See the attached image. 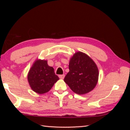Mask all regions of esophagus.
<instances>
[{"label":"esophagus","instance_id":"esophagus-1","mask_svg":"<svg viewBox=\"0 0 130 130\" xmlns=\"http://www.w3.org/2000/svg\"><path fill=\"white\" fill-rule=\"evenodd\" d=\"M58 76H59V77H60V78H61V79H63L64 76H65V75H64V74H63V75H59Z\"/></svg>","mask_w":130,"mask_h":130}]
</instances>
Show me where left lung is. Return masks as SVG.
<instances>
[{
  "instance_id": "1",
  "label": "left lung",
  "mask_w": 130,
  "mask_h": 130,
  "mask_svg": "<svg viewBox=\"0 0 130 130\" xmlns=\"http://www.w3.org/2000/svg\"><path fill=\"white\" fill-rule=\"evenodd\" d=\"M69 69L64 81L73 92L83 95L95 87L99 70L95 63L87 54L81 52L75 53L70 59Z\"/></svg>"
}]
</instances>
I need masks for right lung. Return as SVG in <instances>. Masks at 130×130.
<instances>
[{"instance_id": "1", "label": "right lung", "mask_w": 130, "mask_h": 130, "mask_svg": "<svg viewBox=\"0 0 130 130\" xmlns=\"http://www.w3.org/2000/svg\"><path fill=\"white\" fill-rule=\"evenodd\" d=\"M59 80L54 69L48 64V61L37 59L27 74V81L33 91L39 94L48 92Z\"/></svg>"}]
</instances>
